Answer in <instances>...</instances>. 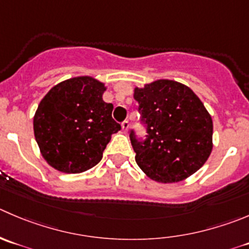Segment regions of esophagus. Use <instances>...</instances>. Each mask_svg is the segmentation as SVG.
I'll list each match as a JSON object with an SVG mask.
<instances>
[{
  "instance_id": "34e87169",
  "label": "esophagus",
  "mask_w": 249,
  "mask_h": 249,
  "mask_svg": "<svg viewBox=\"0 0 249 249\" xmlns=\"http://www.w3.org/2000/svg\"><path fill=\"white\" fill-rule=\"evenodd\" d=\"M129 127H130V124H129V122H127V120H125V122H123L122 129H123V131L125 132V134H126V132L129 131Z\"/></svg>"
}]
</instances>
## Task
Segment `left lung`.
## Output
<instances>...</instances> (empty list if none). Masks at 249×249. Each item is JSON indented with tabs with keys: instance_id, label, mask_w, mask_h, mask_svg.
I'll return each instance as SVG.
<instances>
[{
	"instance_id": "8db88e82",
	"label": "left lung",
	"mask_w": 249,
	"mask_h": 249,
	"mask_svg": "<svg viewBox=\"0 0 249 249\" xmlns=\"http://www.w3.org/2000/svg\"><path fill=\"white\" fill-rule=\"evenodd\" d=\"M148 137L130 140L137 165L153 181L186 180L208 160L213 149V120L198 96L183 84L159 79L134 89Z\"/></svg>"
}]
</instances>
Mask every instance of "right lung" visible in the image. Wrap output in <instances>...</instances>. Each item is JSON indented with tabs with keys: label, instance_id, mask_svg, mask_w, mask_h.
<instances>
[{
	"label": "right lung",
	"instance_id": "add662e5",
	"mask_svg": "<svg viewBox=\"0 0 249 249\" xmlns=\"http://www.w3.org/2000/svg\"><path fill=\"white\" fill-rule=\"evenodd\" d=\"M105 83L75 76L53 86L34 115V135L48 165L67 174L93 168L120 125L113 105L103 101Z\"/></svg>",
	"mask_w": 249,
	"mask_h": 249
}]
</instances>
